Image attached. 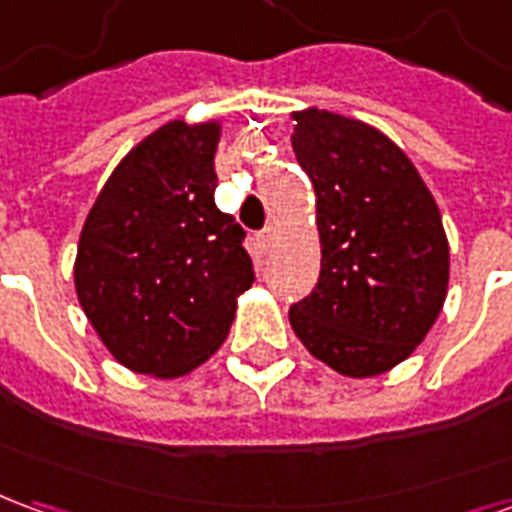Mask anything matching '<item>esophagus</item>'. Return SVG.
I'll return each mask as SVG.
<instances>
[{
  "instance_id": "esophagus-1",
  "label": "esophagus",
  "mask_w": 512,
  "mask_h": 512,
  "mask_svg": "<svg viewBox=\"0 0 512 512\" xmlns=\"http://www.w3.org/2000/svg\"><path fill=\"white\" fill-rule=\"evenodd\" d=\"M274 241H277V230H274V227H266L263 233H257V246H260L263 252H268V249L274 246Z\"/></svg>"
}]
</instances>
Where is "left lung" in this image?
I'll return each instance as SVG.
<instances>
[{"label": "left lung", "instance_id": "obj_1", "mask_svg": "<svg viewBox=\"0 0 512 512\" xmlns=\"http://www.w3.org/2000/svg\"><path fill=\"white\" fill-rule=\"evenodd\" d=\"M290 120L321 238V277L290 307V326L334 373L384 376L417 351L447 299L450 244L439 205L378 128L318 106Z\"/></svg>", "mask_w": 512, "mask_h": 512}]
</instances>
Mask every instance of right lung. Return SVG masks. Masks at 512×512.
<instances>
[{"mask_svg": "<svg viewBox=\"0 0 512 512\" xmlns=\"http://www.w3.org/2000/svg\"><path fill=\"white\" fill-rule=\"evenodd\" d=\"M222 120H169L120 158L84 219L73 282L106 351L131 373L180 378L230 334L252 288L244 230L216 208Z\"/></svg>", "mask_w": 512, "mask_h": 512, "instance_id": "right-lung-1", "label": "right lung"}]
</instances>
